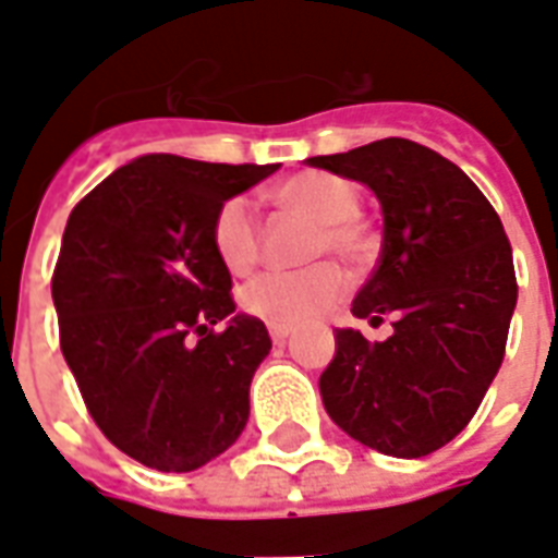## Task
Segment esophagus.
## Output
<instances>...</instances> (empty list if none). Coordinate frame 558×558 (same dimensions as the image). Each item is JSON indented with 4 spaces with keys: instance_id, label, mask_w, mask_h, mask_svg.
<instances>
[{
    "instance_id": "esophagus-1",
    "label": "esophagus",
    "mask_w": 558,
    "mask_h": 558,
    "mask_svg": "<svg viewBox=\"0 0 558 558\" xmlns=\"http://www.w3.org/2000/svg\"><path fill=\"white\" fill-rule=\"evenodd\" d=\"M268 335H271V340L278 343V347H283L287 340L292 338V328H280V326H271L268 328Z\"/></svg>"
}]
</instances>
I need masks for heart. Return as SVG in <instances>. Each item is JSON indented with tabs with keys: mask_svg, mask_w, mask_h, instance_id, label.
<instances>
[{
	"mask_svg": "<svg viewBox=\"0 0 558 558\" xmlns=\"http://www.w3.org/2000/svg\"><path fill=\"white\" fill-rule=\"evenodd\" d=\"M275 203L290 215L314 220L304 256L323 259L302 271H266L242 290L244 314L268 326L292 328L326 314L343 295V271L326 256H338L343 266H364L374 254L376 239L362 218V187L328 170H304L275 187ZM211 247L232 275H247L259 263L263 239L254 206L244 196L223 199L211 220Z\"/></svg>",
	"mask_w": 558,
	"mask_h": 558,
	"instance_id": "obj_1",
	"label": "heart"
}]
</instances>
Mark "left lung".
Segmentation results:
<instances>
[{"instance_id": "1", "label": "left lung", "mask_w": 558, "mask_h": 558, "mask_svg": "<svg viewBox=\"0 0 558 558\" xmlns=\"http://www.w3.org/2000/svg\"><path fill=\"white\" fill-rule=\"evenodd\" d=\"M307 163L364 182L383 203L386 239L352 314L395 316L371 343L340 328L319 376L331 421L388 457L439 451L478 412L505 359L517 304L514 259L502 220L457 163L388 137Z\"/></svg>"}]
</instances>
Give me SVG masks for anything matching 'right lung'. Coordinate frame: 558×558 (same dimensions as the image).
Masks as SVG:
<instances>
[{
  "mask_svg": "<svg viewBox=\"0 0 558 558\" xmlns=\"http://www.w3.org/2000/svg\"><path fill=\"white\" fill-rule=\"evenodd\" d=\"M275 170L146 155L68 218L53 268L59 347L95 424L143 466L194 472L247 424L271 338L244 314L215 328L235 302L211 220Z\"/></svg>",
  "mask_w": 558,
  "mask_h": 558,
  "instance_id": "obj_1",
  "label": "right lung"
}]
</instances>
